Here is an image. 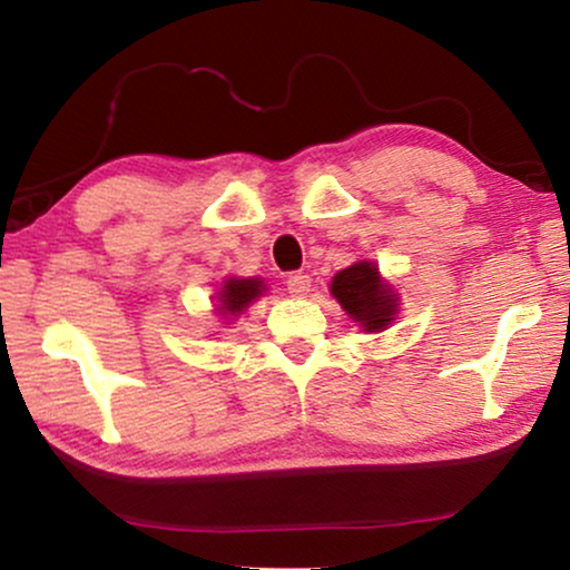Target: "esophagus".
<instances>
[{
  "label": "esophagus",
  "mask_w": 570,
  "mask_h": 570,
  "mask_svg": "<svg viewBox=\"0 0 570 570\" xmlns=\"http://www.w3.org/2000/svg\"><path fill=\"white\" fill-rule=\"evenodd\" d=\"M311 291V277L303 275V272H293L291 277H287V293L293 295V298H306Z\"/></svg>",
  "instance_id": "esophagus-1"
}]
</instances>
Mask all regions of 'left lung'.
Masks as SVG:
<instances>
[{
  "mask_svg": "<svg viewBox=\"0 0 570 570\" xmlns=\"http://www.w3.org/2000/svg\"><path fill=\"white\" fill-rule=\"evenodd\" d=\"M330 293L365 334L389 330L400 314V293L381 275L376 262L361 259L340 269L332 277Z\"/></svg>",
  "mask_w": 570,
  "mask_h": 570,
  "instance_id": "1",
  "label": "left lung"
}]
</instances>
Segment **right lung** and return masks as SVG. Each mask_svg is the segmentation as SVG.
I'll return each mask as SVG.
<instances>
[{
	"instance_id": "right-lung-1",
	"label": "right lung",
	"mask_w": 570,
	"mask_h": 570,
	"mask_svg": "<svg viewBox=\"0 0 570 570\" xmlns=\"http://www.w3.org/2000/svg\"><path fill=\"white\" fill-rule=\"evenodd\" d=\"M267 293L262 277H225L215 293V314L225 322H236L256 298Z\"/></svg>"
}]
</instances>
